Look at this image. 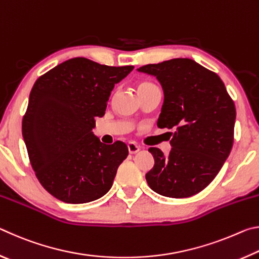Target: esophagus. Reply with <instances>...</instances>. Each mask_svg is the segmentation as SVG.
<instances>
[{
	"label": "esophagus",
	"mask_w": 259,
	"mask_h": 259,
	"mask_svg": "<svg viewBox=\"0 0 259 259\" xmlns=\"http://www.w3.org/2000/svg\"><path fill=\"white\" fill-rule=\"evenodd\" d=\"M128 150H129V153H131V154H135V153H137L138 151H140V146H138L137 144L134 143V142H129L128 143Z\"/></svg>",
	"instance_id": "esophagus-1"
}]
</instances>
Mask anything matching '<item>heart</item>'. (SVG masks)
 Segmentation results:
<instances>
[{
	"label": "heart",
	"instance_id": "obj_1",
	"mask_svg": "<svg viewBox=\"0 0 259 259\" xmlns=\"http://www.w3.org/2000/svg\"><path fill=\"white\" fill-rule=\"evenodd\" d=\"M156 87L154 83L152 82H140L138 84V93H140V91H144V90H147V89H151V88H154Z\"/></svg>",
	"mask_w": 259,
	"mask_h": 259
}]
</instances>
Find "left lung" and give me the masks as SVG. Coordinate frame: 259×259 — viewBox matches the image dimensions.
Masks as SVG:
<instances>
[{"label":"left lung","instance_id":"left-lung-1","mask_svg":"<svg viewBox=\"0 0 259 259\" xmlns=\"http://www.w3.org/2000/svg\"><path fill=\"white\" fill-rule=\"evenodd\" d=\"M139 72L161 83L164 102L157 120L174 129L171 151L164 156L150 147L154 166L146 174L148 186L168 198H188L204 190L230 155L234 140L235 106L216 73L194 60L176 58L148 64Z\"/></svg>","mask_w":259,"mask_h":259}]
</instances>
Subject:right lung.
I'll use <instances>...</instances> for the list:
<instances>
[{
	"label": "right lung",
	"instance_id": "add662e5",
	"mask_svg": "<svg viewBox=\"0 0 259 259\" xmlns=\"http://www.w3.org/2000/svg\"><path fill=\"white\" fill-rule=\"evenodd\" d=\"M134 66L68 59L34 83L23 117V137L41 185L66 203H87L106 194L128 147L103 144L93 133L114 85Z\"/></svg>",
	"mask_w": 259,
	"mask_h": 259
}]
</instances>
